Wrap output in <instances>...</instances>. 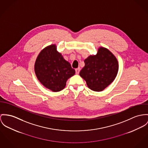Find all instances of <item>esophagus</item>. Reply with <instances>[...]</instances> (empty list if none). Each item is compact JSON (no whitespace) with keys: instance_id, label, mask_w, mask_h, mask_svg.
Instances as JSON below:
<instances>
[{"instance_id":"obj_1","label":"esophagus","mask_w":148,"mask_h":148,"mask_svg":"<svg viewBox=\"0 0 148 148\" xmlns=\"http://www.w3.org/2000/svg\"><path fill=\"white\" fill-rule=\"evenodd\" d=\"M80 70V68H78L75 69V72H76V74H78L79 73Z\"/></svg>"}]
</instances>
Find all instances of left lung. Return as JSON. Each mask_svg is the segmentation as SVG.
Returning a JSON list of instances; mask_svg holds the SVG:
<instances>
[{
  "label": "left lung",
  "mask_w": 148,
  "mask_h": 148,
  "mask_svg": "<svg viewBox=\"0 0 148 148\" xmlns=\"http://www.w3.org/2000/svg\"><path fill=\"white\" fill-rule=\"evenodd\" d=\"M84 63L85 66L80 71V76L92 91H103L117 75L118 61L106 48L100 47L97 54L89 56L84 60Z\"/></svg>",
  "instance_id": "1"
}]
</instances>
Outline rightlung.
I'll list each match as a JSON object with an SVG mask.
<instances>
[{
  "instance_id": "1",
  "label": "right lung",
  "mask_w": 148,
  "mask_h": 148,
  "mask_svg": "<svg viewBox=\"0 0 148 148\" xmlns=\"http://www.w3.org/2000/svg\"><path fill=\"white\" fill-rule=\"evenodd\" d=\"M34 71L40 83L55 92L62 90L66 81L75 73L70 64L57 51L55 44L47 46L40 51L35 62Z\"/></svg>"
}]
</instances>
